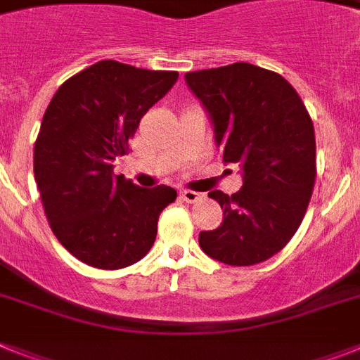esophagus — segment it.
<instances>
[{"instance_id":"34e87169","label":"esophagus","mask_w":360,"mask_h":360,"mask_svg":"<svg viewBox=\"0 0 360 360\" xmlns=\"http://www.w3.org/2000/svg\"><path fill=\"white\" fill-rule=\"evenodd\" d=\"M180 198L186 202H189V204H193V202L200 200L202 195L197 191H191V189H182V191H180Z\"/></svg>"}]
</instances>
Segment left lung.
<instances>
[{"mask_svg":"<svg viewBox=\"0 0 360 360\" xmlns=\"http://www.w3.org/2000/svg\"><path fill=\"white\" fill-rule=\"evenodd\" d=\"M186 82L212 117L222 162L243 169L231 197L210 193L224 221L200 231V248L226 265H257L289 243L307 212L316 178L311 115L283 77L246 62L189 71Z\"/></svg>","mask_w":360,"mask_h":360,"instance_id":"8db88e82","label":"left lung"}]
</instances>
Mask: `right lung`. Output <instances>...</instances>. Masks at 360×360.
Here are the masks:
<instances>
[{"label":"right lung","mask_w":360,"mask_h":360,"mask_svg":"<svg viewBox=\"0 0 360 360\" xmlns=\"http://www.w3.org/2000/svg\"><path fill=\"white\" fill-rule=\"evenodd\" d=\"M178 80L101 60L53 95L34 143V180L49 226L86 265L117 270L153 248L160 213L174 202L169 186L150 189L114 174L139 121Z\"/></svg>","instance_id":"right-lung-1"}]
</instances>
